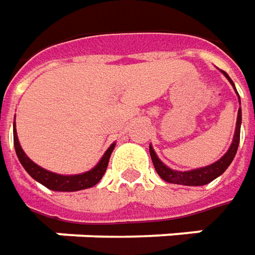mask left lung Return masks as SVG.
Listing matches in <instances>:
<instances>
[{
  "mask_svg": "<svg viewBox=\"0 0 255 255\" xmlns=\"http://www.w3.org/2000/svg\"><path fill=\"white\" fill-rule=\"evenodd\" d=\"M222 73L226 76V79L232 83L233 89L236 90V86L232 82V79L229 77V75L222 70ZM237 93V90H236ZM239 96V93H237ZM240 101V97H239ZM240 128H242V109H239L237 113V123H236V131H234V136H233L232 144L230 148L227 149V152L216 162L210 163L207 166H202V168H196V169H190V171H175L171 169L169 166H166L165 163L158 158V155L155 154L152 145H149V154H151V159L155 166L156 173L162 178L165 182L169 183H175V185H183V186H203L210 183L212 180H215L216 178H219L223 173L230 163L233 162L234 156L237 154V148L240 144Z\"/></svg>",
  "mask_w": 255,
  "mask_h": 255,
  "instance_id": "left-lung-1",
  "label": "left lung"
}]
</instances>
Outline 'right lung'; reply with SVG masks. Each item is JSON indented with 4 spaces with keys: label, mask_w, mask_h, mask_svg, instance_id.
<instances>
[{
    "label": "right lung",
    "mask_w": 255,
    "mask_h": 255,
    "mask_svg": "<svg viewBox=\"0 0 255 255\" xmlns=\"http://www.w3.org/2000/svg\"><path fill=\"white\" fill-rule=\"evenodd\" d=\"M13 145H15V152H16V156H18L21 165L36 182H39L43 186H46L50 190H55V192H77V190L93 188L94 185H97L100 182L103 175L106 173L116 142H113L109 146V149L104 152V155L101 156V159L94 168H92L90 171L83 172V173H77V175H59V173L48 171L33 162L21 148L19 139L16 135L15 121H13Z\"/></svg>",
    "instance_id": "right-lung-1"
}]
</instances>
